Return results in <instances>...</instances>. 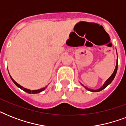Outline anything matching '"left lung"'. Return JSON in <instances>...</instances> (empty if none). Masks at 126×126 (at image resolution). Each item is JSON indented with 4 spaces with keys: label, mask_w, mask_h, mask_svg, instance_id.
I'll list each match as a JSON object with an SVG mask.
<instances>
[{
    "label": "left lung",
    "mask_w": 126,
    "mask_h": 126,
    "mask_svg": "<svg viewBox=\"0 0 126 126\" xmlns=\"http://www.w3.org/2000/svg\"><path fill=\"white\" fill-rule=\"evenodd\" d=\"M117 69H118V60H117V62H116V68H115V69H114V73H112V75L111 76H110V77L109 78L107 79V81H106L105 82V84H103V86H102L101 88H100L99 89H97V90H91V89H89V88H86V87H85V88H86V90H88V91H90V92H100V91H101V90H103V89H105V88L107 86H109V84L112 82V81L114 79V77H115V76H116V72H117Z\"/></svg>",
    "instance_id": "8db88e82"
}]
</instances>
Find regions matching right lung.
I'll use <instances>...</instances> for the list:
<instances>
[{
	"label": "right lung",
	"mask_w": 126,
	"mask_h": 126,
	"mask_svg": "<svg viewBox=\"0 0 126 126\" xmlns=\"http://www.w3.org/2000/svg\"><path fill=\"white\" fill-rule=\"evenodd\" d=\"M10 78H11V79H12V80L13 82H14V84H16V86H17V87H18V88H20V89L23 90V91H25V92H27V93H28V94H38V93H40V92H42L43 90H44L46 89V88H41V89H40V90H28V89H27V88H23V86H20L19 84H17V83L16 82V81H15L14 80V79H13L12 78V77H10Z\"/></svg>",
	"instance_id": "right-lung-1"
}]
</instances>
